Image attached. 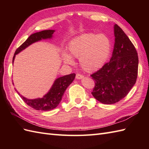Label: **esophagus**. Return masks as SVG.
I'll use <instances>...</instances> for the list:
<instances>
[{
    "mask_svg": "<svg viewBox=\"0 0 149 149\" xmlns=\"http://www.w3.org/2000/svg\"><path fill=\"white\" fill-rule=\"evenodd\" d=\"M76 79H83V78H84V76L83 75H81V74H76Z\"/></svg>",
    "mask_w": 149,
    "mask_h": 149,
    "instance_id": "esophagus-1",
    "label": "esophagus"
}]
</instances>
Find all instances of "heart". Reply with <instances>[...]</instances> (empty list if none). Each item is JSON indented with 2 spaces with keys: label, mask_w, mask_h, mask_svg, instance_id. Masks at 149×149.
Instances as JSON below:
<instances>
[{
  "label": "heart",
  "mask_w": 149,
  "mask_h": 149,
  "mask_svg": "<svg viewBox=\"0 0 149 149\" xmlns=\"http://www.w3.org/2000/svg\"><path fill=\"white\" fill-rule=\"evenodd\" d=\"M68 50L69 54L63 53V61L73 65V58H79L81 68L92 73L105 65L111 51V42L104 34L86 33L72 40L68 44Z\"/></svg>",
  "instance_id": "heart-1"
}]
</instances>
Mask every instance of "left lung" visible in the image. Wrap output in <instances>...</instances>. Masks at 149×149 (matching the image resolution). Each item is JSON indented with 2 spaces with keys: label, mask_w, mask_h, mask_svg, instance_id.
<instances>
[{
  "label": "left lung",
  "mask_w": 149,
  "mask_h": 149,
  "mask_svg": "<svg viewBox=\"0 0 149 149\" xmlns=\"http://www.w3.org/2000/svg\"><path fill=\"white\" fill-rule=\"evenodd\" d=\"M115 43L110 61L91 76L95 81L91 94L100 102L112 104L123 99L136 83L138 57L134 46L118 25H114Z\"/></svg>",
  "instance_id": "obj_1"
}]
</instances>
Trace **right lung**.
<instances>
[{"instance_id":"1","label":"right lung","mask_w":149,"mask_h":149,"mask_svg":"<svg viewBox=\"0 0 149 149\" xmlns=\"http://www.w3.org/2000/svg\"><path fill=\"white\" fill-rule=\"evenodd\" d=\"M55 30H45L31 34L26 40V42L19 47L15 51L13 58V65L16 55L34 43L39 42V41L42 40L52 39L53 38V34ZM75 77V74H71L56 79L48 92L44 95L42 98L29 99L22 96L16 89L15 91H17L19 95L28 106L33 107L34 109L50 111L56 108L59 105V104L61 102L65 90L74 80Z\"/></svg>"}]
</instances>
